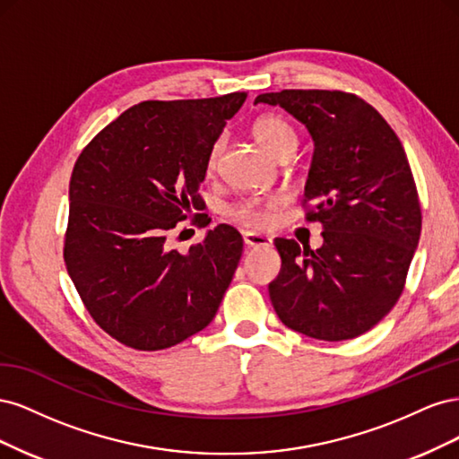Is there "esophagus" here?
Here are the masks:
<instances>
[{"instance_id": "34e87169", "label": "esophagus", "mask_w": 459, "mask_h": 459, "mask_svg": "<svg viewBox=\"0 0 459 459\" xmlns=\"http://www.w3.org/2000/svg\"><path fill=\"white\" fill-rule=\"evenodd\" d=\"M243 241L247 247L256 248V247H272V239L266 238V235L253 233V231H245L243 233Z\"/></svg>"}]
</instances>
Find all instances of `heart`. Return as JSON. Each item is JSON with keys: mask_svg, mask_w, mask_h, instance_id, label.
Listing matches in <instances>:
<instances>
[{"mask_svg": "<svg viewBox=\"0 0 459 459\" xmlns=\"http://www.w3.org/2000/svg\"><path fill=\"white\" fill-rule=\"evenodd\" d=\"M253 135L256 137V142L266 149L268 152L275 159L285 160L290 155L299 143V137L295 128L290 124L277 117V115H262L255 120L253 124ZM226 135H218L212 142V145L208 147L206 152V160H204V169L208 174H216L221 157L226 152ZM281 204V197L277 195H266V197H251L235 203L233 206L228 208V216L241 224L243 228H251V230H266L275 224L277 218V208Z\"/></svg>", "mask_w": 459, "mask_h": 459, "instance_id": "1", "label": "heart"}]
</instances>
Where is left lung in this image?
<instances>
[{"label": "left lung", "instance_id": "8db88e82", "mask_svg": "<svg viewBox=\"0 0 459 459\" xmlns=\"http://www.w3.org/2000/svg\"><path fill=\"white\" fill-rule=\"evenodd\" d=\"M280 105L308 128L314 157L304 206L324 245L275 239L281 272L270 299L281 322L319 341L377 325L404 290L421 233V206L398 135L369 103L339 90H281Z\"/></svg>", "mask_w": 459, "mask_h": 459}]
</instances>
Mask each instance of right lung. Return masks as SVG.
I'll return each instance as SVG.
<instances>
[{
  "label": "right lung",
  "instance_id": "1",
  "mask_svg": "<svg viewBox=\"0 0 459 459\" xmlns=\"http://www.w3.org/2000/svg\"><path fill=\"white\" fill-rule=\"evenodd\" d=\"M245 100L235 91L137 103L74 164L66 270L95 324L130 349L162 351L195 335L231 283L243 253L238 230L220 224L187 253L166 238L201 208L208 147Z\"/></svg>",
  "mask_w": 459,
  "mask_h": 459
}]
</instances>
